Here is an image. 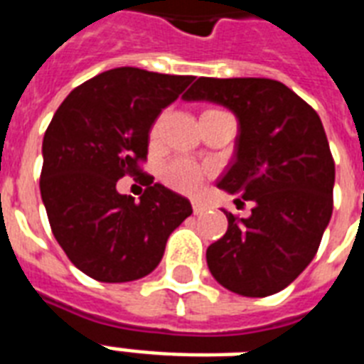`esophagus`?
Returning a JSON list of instances; mask_svg holds the SVG:
<instances>
[{
    "label": "esophagus",
    "instance_id": "obj_1",
    "mask_svg": "<svg viewBox=\"0 0 364 364\" xmlns=\"http://www.w3.org/2000/svg\"><path fill=\"white\" fill-rule=\"evenodd\" d=\"M193 211L194 215H200V213H204L205 211V205L202 204V202H198V200H193Z\"/></svg>",
    "mask_w": 364,
    "mask_h": 364
}]
</instances>
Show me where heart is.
<instances>
[{"instance_id": "b5f03b06", "label": "heart", "mask_w": 364, "mask_h": 364, "mask_svg": "<svg viewBox=\"0 0 364 364\" xmlns=\"http://www.w3.org/2000/svg\"><path fill=\"white\" fill-rule=\"evenodd\" d=\"M215 111L221 109H205L202 115L205 113H215ZM160 132V119L154 121V124L151 126V132H149V137H151V141H154L156 137H159ZM205 171L200 168L198 164H194L193 160L187 159H173L171 162L164 166V170H162V181L168 185L170 188L177 191V193H196L204 181Z\"/></svg>"}]
</instances>
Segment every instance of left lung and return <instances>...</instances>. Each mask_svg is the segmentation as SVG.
I'll use <instances>...</instances> for the list:
<instances>
[{
  "mask_svg": "<svg viewBox=\"0 0 364 364\" xmlns=\"http://www.w3.org/2000/svg\"><path fill=\"white\" fill-rule=\"evenodd\" d=\"M183 100L225 105L238 117L234 160L217 187L253 202L251 215L225 211L228 230L211 243V276L242 296L279 293L316 257L333 215L334 160L321 119L283 82L200 77Z\"/></svg>",
  "mask_w": 364,
  "mask_h": 364,
  "instance_id": "left-lung-1",
  "label": "left lung"
}]
</instances>
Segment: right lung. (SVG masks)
<instances>
[{
	"label": "right lung",
	"mask_w": 364,
	"mask_h": 364,
	"mask_svg": "<svg viewBox=\"0 0 364 364\" xmlns=\"http://www.w3.org/2000/svg\"><path fill=\"white\" fill-rule=\"evenodd\" d=\"M193 79L115 68L73 88L54 113L43 137L41 198L60 247L92 279L151 274L193 213L185 196L160 183L139 202L117 191L121 177L143 173L154 119Z\"/></svg>",
	"instance_id": "right-lung-1"
}]
</instances>
